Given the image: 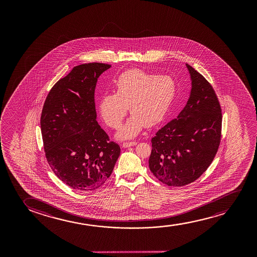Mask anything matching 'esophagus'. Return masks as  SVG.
Instances as JSON below:
<instances>
[{
  "instance_id": "34e87169",
  "label": "esophagus",
  "mask_w": 257,
  "mask_h": 257,
  "mask_svg": "<svg viewBox=\"0 0 257 257\" xmlns=\"http://www.w3.org/2000/svg\"><path fill=\"white\" fill-rule=\"evenodd\" d=\"M137 144L135 141H128V142H123V148H129V147H132V146H135V145Z\"/></svg>"
}]
</instances>
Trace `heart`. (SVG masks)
I'll use <instances>...</instances> for the list:
<instances>
[{
  "label": "heart",
  "instance_id": "b5f03b06",
  "mask_svg": "<svg viewBox=\"0 0 257 257\" xmlns=\"http://www.w3.org/2000/svg\"><path fill=\"white\" fill-rule=\"evenodd\" d=\"M116 94H105L100 101V113L109 127L121 126L127 107L133 116L117 134L121 139L136 136L145 126L160 123L172 105L176 83L169 75L151 74L141 69L123 72L115 81Z\"/></svg>",
  "mask_w": 257,
  "mask_h": 257
}]
</instances>
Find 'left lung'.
Wrapping results in <instances>:
<instances>
[{"label":"left lung","instance_id":"left-lung-1","mask_svg":"<svg viewBox=\"0 0 257 257\" xmlns=\"http://www.w3.org/2000/svg\"><path fill=\"white\" fill-rule=\"evenodd\" d=\"M191 79L190 98L177 118L152 139L149 169L169 186L193 183L211 165L221 139V107L207 80L186 64Z\"/></svg>","mask_w":257,"mask_h":257}]
</instances>
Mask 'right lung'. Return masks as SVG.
<instances>
[{"instance_id":"right-lung-1","label":"right lung","mask_w":257,"mask_h":257,"mask_svg":"<svg viewBox=\"0 0 257 257\" xmlns=\"http://www.w3.org/2000/svg\"><path fill=\"white\" fill-rule=\"evenodd\" d=\"M104 63L74 67L50 90L40 125L44 150L58 178L77 190L102 186L112 173L120 147L96 121L95 89Z\"/></svg>"}]
</instances>
